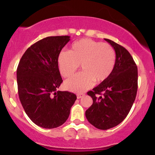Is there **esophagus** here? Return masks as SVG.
<instances>
[{"label": "esophagus", "mask_w": 155, "mask_h": 155, "mask_svg": "<svg viewBox=\"0 0 155 155\" xmlns=\"http://www.w3.org/2000/svg\"><path fill=\"white\" fill-rule=\"evenodd\" d=\"M84 96V94H82V93H81V94H77V98L78 99H80L82 98V97Z\"/></svg>", "instance_id": "1"}]
</instances>
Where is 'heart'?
<instances>
[{"instance_id": "obj_1", "label": "heart", "mask_w": 155, "mask_h": 155, "mask_svg": "<svg viewBox=\"0 0 155 155\" xmlns=\"http://www.w3.org/2000/svg\"><path fill=\"white\" fill-rule=\"evenodd\" d=\"M115 51L109 44L82 39L72 44L70 51H63L58 56L59 71L69 78L80 65L82 72L65 82L66 90L80 93L90 89L94 82L100 84L110 78L116 65Z\"/></svg>"}]
</instances>
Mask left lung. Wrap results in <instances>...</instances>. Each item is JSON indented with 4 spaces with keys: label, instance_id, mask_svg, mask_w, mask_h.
I'll list each match as a JSON object with an SVG mask.
<instances>
[{
    "label": "left lung",
    "instance_id": "8db88e82",
    "mask_svg": "<svg viewBox=\"0 0 155 155\" xmlns=\"http://www.w3.org/2000/svg\"><path fill=\"white\" fill-rule=\"evenodd\" d=\"M104 39L115 50V68L109 79L87 92L93 104L85 111L88 121L100 130L115 127L126 118L137 90V68L130 53L116 42Z\"/></svg>",
    "mask_w": 155,
    "mask_h": 155
}]
</instances>
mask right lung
Masks as SVG:
<instances>
[{"mask_svg":"<svg viewBox=\"0 0 155 155\" xmlns=\"http://www.w3.org/2000/svg\"><path fill=\"white\" fill-rule=\"evenodd\" d=\"M69 36L42 39L27 48L17 69L18 95L23 109L36 125L54 128L66 121L77 99L68 91H57L63 82L58 56Z\"/></svg>","mask_w":155,"mask_h":155,"instance_id":"right-lung-1","label":"right lung"}]
</instances>
